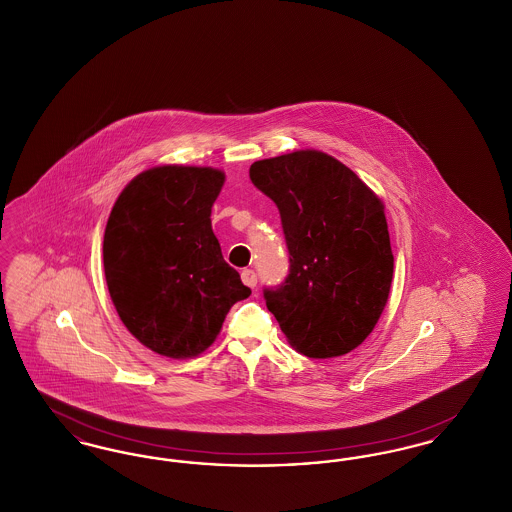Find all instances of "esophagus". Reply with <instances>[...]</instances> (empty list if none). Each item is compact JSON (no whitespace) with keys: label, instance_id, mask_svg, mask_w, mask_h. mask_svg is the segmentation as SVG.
Returning a JSON list of instances; mask_svg holds the SVG:
<instances>
[{"label":"esophagus","instance_id":"esophagus-1","mask_svg":"<svg viewBox=\"0 0 512 512\" xmlns=\"http://www.w3.org/2000/svg\"><path fill=\"white\" fill-rule=\"evenodd\" d=\"M242 280H244L245 286L255 288V286H257V274H255V270L244 268V270H242Z\"/></svg>","mask_w":512,"mask_h":512}]
</instances>
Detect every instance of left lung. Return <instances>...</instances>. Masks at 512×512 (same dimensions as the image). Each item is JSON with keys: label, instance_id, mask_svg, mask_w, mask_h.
I'll use <instances>...</instances> for the list:
<instances>
[{"label": "left lung", "instance_id": "8db88e82", "mask_svg": "<svg viewBox=\"0 0 512 512\" xmlns=\"http://www.w3.org/2000/svg\"><path fill=\"white\" fill-rule=\"evenodd\" d=\"M249 178L276 203L290 253L284 282L263 290L268 311L305 357L353 351L390 295L393 253L382 201L315 149L257 161Z\"/></svg>", "mask_w": 512, "mask_h": 512}]
</instances>
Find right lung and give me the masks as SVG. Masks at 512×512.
<instances>
[{"instance_id": "1", "label": "right lung", "mask_w": 512, "mask_h": 512, "mask_svg": "<svg viewBox=\"0 0 512 512\" xmlns=\"http://www.w3.org/2000/svg\"><path fill=\"white\" fill-rule=\"evenodd\" d=\"M222 184L209 167L149 169L122 190L105 226L113 305L136 340L171 359L205 351L230 307L251 295L211 228Z\"/></svg>"}]
</instances>
